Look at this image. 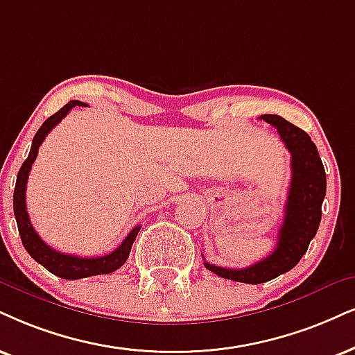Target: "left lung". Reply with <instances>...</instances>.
<instances>
[{
	"label": "left lung",
	"mask_w": 355,
	"mask_h": 355,
	"mask_svg": "<svg viewBox=\"0 0 355 355\" xmlns=\"http://www.w3.org/2000/svg\"><path fill=\"white\" fill-rule=\"evenodd\" d=\"M260 119L277 129L291 154V182L277 248L266 259L245 268H226L205 262V267L219 277L252 285L272 280L297 266L316 236L326 196V172L311 137L282 116L262 114Z\"/></svg>",
	"instance_id": "left-lung-1"
}]
</instances>
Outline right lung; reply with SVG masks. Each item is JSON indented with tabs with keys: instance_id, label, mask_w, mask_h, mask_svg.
I'll return each mask as SVG.
<instances>
[{
	"instance_id": "add662e5",
	"label": "right lung",
	"mask_w": 355,
	"mask_h": 355,
	"mask_svg": "<svg viewBox=\"0 0 355 355\" xmlns=\"http://www.w3.org/2000/svg\"><path fill=\"white\" fill-rule=\"evenodd\" d=\"M75 106L87 105L77 100L69 101L64 107H60L55 114H52L51 118L44 121V124L40 125L39 131L35 132L28 159L24 160L19 172H17L15 196H12L17 230H19V236L24 249L28 250V254L35 260V262H39L40 266L46 267L49 272L53 273V275L65 278V280H78V278L105 275V273L118 270L121 266H124L125 260H128L134 241H136L137 232L141 231V226L134 227V230L128 234V237L121 242L119 248L114 249L113 252L101 255V257H77V255L58 252V250L52 249L51 245H47L46 242L40 239L39 234L33 227V224H31L28 208H26V185H28L29 172L31 168H33V164L35 157H37L39 147L44 142V139L47 137V134L51 132L52 129L69 114L71 107Z\"/></svg>"
}]
</instances>
